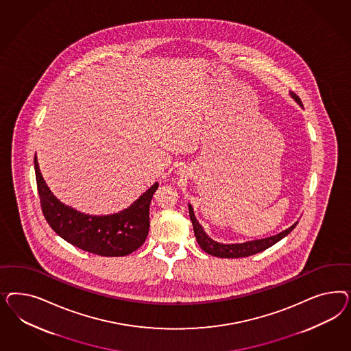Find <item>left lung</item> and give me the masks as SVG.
<instances>
[{
    "label": "left lung",
    "instance_id": "obj_1",
    "mask_svg": "<svg viewBox=\"0 0 351 351\" xmlns=\"http://www.w3.org/2000/svg\"><path fill=\"white\" fill-rule=\"evenodd\" d=\"M291 97L298 103V106L302 108V103L296 94L289 93ZM189 206V216H191V223H193V229H194V235L197 238L198 245H201L204 252H207L208 255L216 256V257H228V258H237V257H247V256L255 255L258 252L265 251L266 248L276 245V242H279L280 239H283L285 237H287L288 234L291 233L298 221L293 223L292 226H289L286 230L280 232V233L267 237V238H263V239H256V241H248V242H243V243H230V245H225V243H219L216 241L211 239L206 232L203 230L202 225L198 223V220L195 219L194 213H193V207L191 203Z\"/></svg>",
    "mask_w": 351,
    "mask_h": 351
}]
</instances>
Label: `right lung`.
<instances>
[{"mask_svg":"<svg viewBox=\"0 0 351 351\" xmlns=\"http://www.w3.org/2000/svg\"><path fill=\"white\" fill-rule=\"evenodd\" d=\"M34 171L43 216L55 233L84 251L106 257L126 256L136 251L149 232V206L158 182H154L128 208L110 215L80 213L60 202L40 171L34 156Z\"/></svg>","mask_w":351,"mask_h":351,"instance_id":"right-lung-1","label":"right lung"}]
</instances>
